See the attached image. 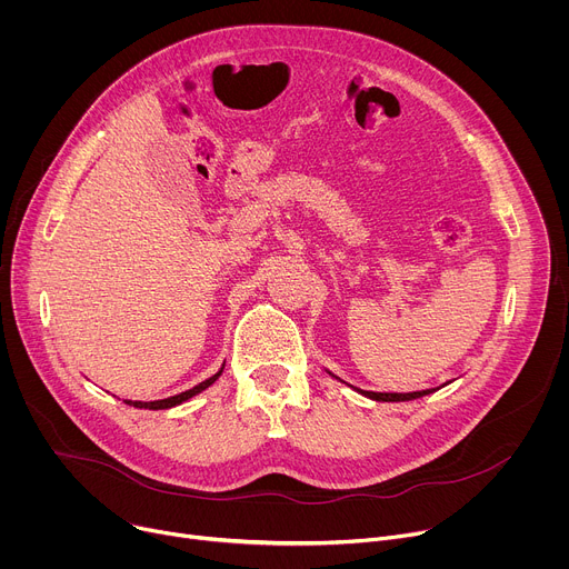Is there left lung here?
I'll return each instance as SVG.
<instances>
[{"label":"left lung","mask_w":569,"mask_h":569,"mask_svg":"<svg viewBox=\"0 0 569 569\" xmlns=\"http://www.w3.org/2000/svg\"><path fill=\"white\" fill-rule=\"evenodd\" d=\"M362 391V389H360ZM430 391H435V389H423V391H412V393H380V391H362L365 396H369V398H373V400H412V398H419V396H426V393H430Z\"/></svg>","instance_id":"obj_1"}]
</instances>
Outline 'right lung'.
<instances>
[{"mask_svg": "<svg viewBox=\"0 0 569 569\" xmlns=\"http://www.w3.org/2000/svg\"><path fill=\"white\" fill-rule=\"evenodd\" d=\"M220 373H222V369H220L216 376H211V378L202 380L200 385H196L193 389H187V391H182V393H178V396H171V398H164V400H150V402H141V400H126V402H128V405H132V408H146V410H167V408H173V405H180V402L189 400L191 396L200 393L202 389H207L211 382H216V380H218V376H220Z\"/></svg>", "mask_w": 569, "mask_h": 569, "instance_id": "add662e5", "label": "right lung"}]
</instances>
